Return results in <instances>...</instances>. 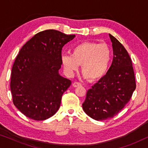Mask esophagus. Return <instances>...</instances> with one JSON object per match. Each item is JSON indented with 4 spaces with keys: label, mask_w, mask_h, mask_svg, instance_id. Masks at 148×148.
Masks as SVG:
<instances>
[{
    "label": "esophagus",
    "mask_w": 148,
    "mask_h": 148,
    "mask_svg": "<svg viewBox=\"0 0 148 148\" xmlns=\"http://www.w3.org/2000/svg\"><path fill=\"white\" fill-rule=\"evenodd\" d=\"M73 86L74 87V88H77V87H79V86H82V84L79 82H74L73 84Z\"/></svg>",
    "instance_id": "esophagus-1"
}]
</instances>
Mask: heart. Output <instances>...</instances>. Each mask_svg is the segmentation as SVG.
I'll return each mask as SVG.
<instances>
[{"label": "heart", "mask_w": 148, "mask_h": 148, "mask_svg": "<svg viewBox=\"0 0 148 148\" xmlns=\"http://www.w3.org/2000/svg\"><path fill=\"white\" fill-rule=\"evenodd\" d=\"M112 52L106 44L84 42L72 48L71 55L64 54L61 62L69 73L77 71L82 65L83 74L90 81L100 79L105 75L110 65Z\"/></svg>", "instance_id": "b5f03b06"}]
</instances>
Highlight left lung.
I'll list each match as a JSON object with an SVG mask.
<instances>
[{
	"label": "left lung",
	"instance_id": "obj_1",
	"mask_svg": "<svg viewBox=\"0 0 148 148\" xmlns=\"http://www.w3.org/2000/svg\"><path fill=\"white\" fill-rule=\"evenodd\" d=\"M112 62L107 73L90 89L83 103L84 112L96 121L114 117L129 102L136 88L132 61L122 44L109 34Z\"/></svg>",
	"mask_w": 148,
	"mask_h": 148
}]
</instances>
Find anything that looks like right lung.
Listing matches in <instances>:
<instances>
[{
    "label": "right lung",
    "instance_id": "1",
    "mask_svg": "<svg viewBox=\"0 0 148 148\" xmlns=\"http://www.w3.org/2000/svg\"><path fill=\"white\" fill-rule=\"evenodd\" d=\"M75 36L44 30L19 52L12 67L10 87L14 105L28 118L46 120L59 109L62 94L71 84L58 74L62 48Z\"/></svg>",
    "mask_w": 148,
    "mask_h": 148
}]
</instances>
